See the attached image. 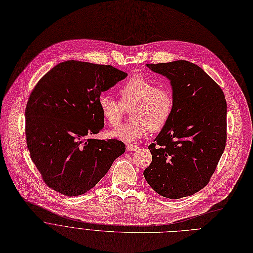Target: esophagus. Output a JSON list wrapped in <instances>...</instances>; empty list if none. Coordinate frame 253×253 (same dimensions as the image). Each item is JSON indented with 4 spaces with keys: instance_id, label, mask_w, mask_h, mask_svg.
Here are the masks:
<instances>
[{
    "instance_id": "34e87169",
    "label": "esophagus",
    "mask_w": 253,
    "mask_h": 253,
    "mask_svg": "<svg viewBox=\"0 0 253 253\" xmlns=\"http://www.w3.org/2000/svg\"><path fill=\"white\" fill-rule=\"evenodd\" d=\"M137 148H138V146L135 145V144H127V145H126V149H127L128 151H134V150H136Z\"/></svg>"
}]
</instances>
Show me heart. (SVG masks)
<instances>
[{
    "instance_id": "heart-1",
    "label": "heart",
    "mask_w": 253,
    "mask_h": 253,
    "mask_svg": "<svg viewBox=\"0 0 253 253\" xmlns=\"http://www.w3.org/2000/svg\"><path fill=\"white\" fill-rule=\"evenodd\" d=\"M121 99L108 92L100 93L97 105L104 121L111 126L121 124L126 111L130 110L131 122L110 132V135L131 142L145 135L148 128L159 131L169 121L174 108L171 88L157 84L140 75L132 76L119 89Z\"/></svg>"
}]
</instances>
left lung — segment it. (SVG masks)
I'll return each mask as SVG.
<instances>
[{
    "instance_id": "left-lung-1",
    "label": "left lung",
    "mask_w": 253,
    "mask_h": 253,
    "mask_svg": "<svg viewBox=\"0 0 253 253\" xmlns=\"http://www.w3.org/2000/svg\"><path fill=\"white\" fill-rule=\"evenodd\" d=\"M170 81L173 113L149 144L153 161L143 171L164 197L177 199L203 189L211 180L226 144V100L221 87L187 61L148 64Z\"/></svg>"
}]
</instances>
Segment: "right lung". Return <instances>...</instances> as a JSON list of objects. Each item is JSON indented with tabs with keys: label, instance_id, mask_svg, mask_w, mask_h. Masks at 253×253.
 Masks as SVG:
<instances>
[{
	"label": "right lung",
	"instance_id": "1",
	"mask_svg": "<svg viewBox=\"0 0 253 253\" xmlns=\"http://www.w3.org/2000/svg\"><path fill=\"white\" fill-rule=\"evenodd\" d=\"M126 76L109 65L66 61L38 82L26 107V139L48 187L68 196L83 194L125 153L123 141L90 135L105 126L99 94Z\"/></svg>",
	"mask_w": 253,
	"mask_h": 253
}]
</instances>
